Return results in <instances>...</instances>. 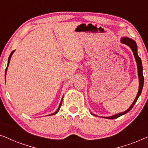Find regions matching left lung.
Wrapping results in <instances>:
<instances>
[{"instance_id": "obj_1", "label": "left lung", "mask_w": 148, "mask_h": 148, "mask_svg": "<svg viewBox=\"0 0 148 148\" xmlns=\"http://www.w3.org/2000/svg\"><path fill=\"white\" fill-rule=\"evenodd\" d=\"M121 43L125 44L127 45L128 46L130 47V48L132 50L133 52V54H134V57L135 58V60H136L137 62V72H138V77H139V90L138 92H137V96L135 98V100L133 101V104L131 105V106L127 109L126 111L125 112L119 113V114H116L114 115H112V116H106V117H104V118L108 119H114L118 118V117L122 116L123 114H125L126 113L129 112L135 104V102H137V99L140 96L141 94V92H142V89H143V83H144V77H143V66H142V62H141V60L139 56H138V54H137V44L134 40H133L132 39H130V38L125 37V38H122L121 39Z\"/></svg>"}]
</instances>
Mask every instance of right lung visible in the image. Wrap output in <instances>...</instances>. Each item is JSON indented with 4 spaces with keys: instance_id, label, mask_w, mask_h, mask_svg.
Instances as JSON below:
<instances>
[{
    "instance_id": "obj_1",
    "label": "right lung",
    "mask_w": 148,
    "mask_h": 148,
    "mask_svg": "<svg viewBox=\"0 0 148 148\" xmlns=\"http://www.w3.org/2000/svg\"><path fill=\"white\" fill-rule=\"evenodd\" d=\"M15 52V50H13V51H12L11 52V53L10 54V55H9V59H8V64H7V68H6V70H5V77H6V73H7V67H8V66H9V62H10V60H11V56L13 55V52ZM62 98H63V97H62V100H61V101H60V105H59V106H58V109H57V110L56 111V112H54V113H52V114H49V115H54V114H56V113H57L58 111H59V110H60V106H61V104H62Z\"/></svg>"
}]
</instances>
